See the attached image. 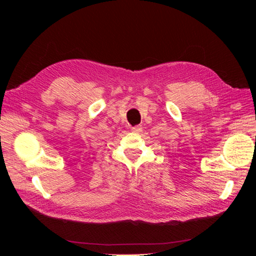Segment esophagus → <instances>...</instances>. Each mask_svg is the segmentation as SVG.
I'll return each instance as SVG.
<instances>
[{
    "instance_id": "obj_1",
    "label": "esophagus",
    "mask_w": 256,
    "mask_h": 256,
    "mask_svg": "<svg viewBox=\"0 0 256 256\" xmlns=\"http://www.w3.org/2000/svg\"><path fill=\"white\" fill-rule=\"evenodd\" d=\"M142 130H143V128H142V126H141V125H138V126H134V127H131V131H132V132H136V134H140Z\"/></svg>"
}]
</instances>
